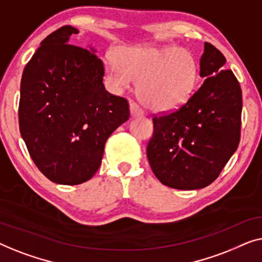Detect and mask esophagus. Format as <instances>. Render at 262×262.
Segmentation results:
<instances>
[{"instance_id":"1","label":"esophagus","mask_w":262,"mask_h":262,"mask_svg":"<svg viewBox=\"0 0 262 262\" xmlns=\"http://www.w3.org/2000/svg\"><path fill=\"white\" fill-rule=\"evenodd\" d=\"M130 115L132 117H138V116H142L143 112L140 106L136 104V103H130Z\"/></svg>"}]
</instances>
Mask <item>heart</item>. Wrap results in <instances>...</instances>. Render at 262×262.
<instances>
[{
    "instance_id": "b5f03b06",
    "label": "heart",
    "mask_w": 262,
    "mask_h": 262,
    "mask_svg": "<svg viewBox=\"0 0 262 262\" xmlns=\"http://www.w3.org/2000/svg\"><path fill=\"white\" fill-rule=\"evenodd\" d=\"M104 69L115 89L138 80V94L147 108L168 113L185 104L196 93L201 66L196 56L182 47L142 45L117 50L116 61L108 59Z\"/></svg>"
}]
</instances>
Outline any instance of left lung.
Here are the masks:
<instances>
[{
    "mask_svg": "<svg viewBox=\"0 0 262 262\" xmlns=\"http://www.w3.org/2000/svg\"><path fill=\"white\" fill-rule=\"evenodd\" d=\"M226 61L215 46L205 42L200 61L204 83L179 109L153 117L147 158L164 185L203 189L237 149L242 91L233 71L224 70Z\"/></svg>",
    "mask_w": 262,
    "mask_h": 262,
    "instance_id": "8db88e82",
    "label": "left lung"
}]
</instances>
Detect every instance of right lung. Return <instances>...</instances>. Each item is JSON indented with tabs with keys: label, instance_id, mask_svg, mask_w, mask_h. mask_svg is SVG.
Instances as JSON below:
<instances>
[{
	"label": "right lung",
	"instance_id": "obj_1",
	"mask_svg": "<svg viewBox=\"0 0 262 262\" xmlns=\"http://www.w3.org/2000/svg\"><path fill=\"white\" fill-rule=\"evenodd\" d=\"M64 26L45 38L22 73L19 126L32 160L51 182L78 185L97 172L104 145L129 119L126 98L109 94L104 66L69 43Z\"/></svg>",
	"mask_w": 262,
	"mask_h": 262
}]
</instances>
